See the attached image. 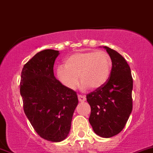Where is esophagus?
<instances>
[{
  "instance_id": "esophagus-1",
  "label": "esophagus",
  "mask_w": 153,
  "mask_h": 153,
  "mask_svg": "<svg viewBox=\"0 0 153 153\" xmlns=\"http://www.w3.org/2000/svg\"><path fill=\"white\" fill-rule=\"evenodd\" d=\"M78 100L80 102H84L85 101V96H82V95H78Z\"/></svg>"
}]
</instances>
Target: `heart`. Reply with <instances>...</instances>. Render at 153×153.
I'll return each instance as SVG.
<instances>
[{"mask_svg": "<svg viewBox=\"0 0 153 153\" xmlns=\"http://www.w3.org/2000/svg\"><path fill=\"white\" fill-rule=\"evenodd\" d=\"M111 68V59L103 51L77 52L65 59V66L57 68V75L63 85L71 90L78 86V76L82 88L96 89L107 82Z\"/></svg>", "mask_w": 153, "mask_h": 153, "instance_id": "1", "label": "heart"}]
</instances>
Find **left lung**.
Masks as SVG:
<instances>
[{
  "label": "left lung",
  "mask_w": 153,
  "mask_h": 153,
  "mask_svg": "<svg viewBox=\"0 0 153 153\" xmlns=\"http://www.w3.org/2000/svg\"><path fill=\"white\" fill-rule=\"evenodd\" d=\"M112 61L109 78L103 86L86 96L91 112L89 122L99 136L109 138L118 134L132 110L133 79L125 59L117 51L103 47Z\"/></svg>",
  "instance_id": "obj_1"
}]
</instances>
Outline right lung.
<instances>
[{"instance_id":"1","label":"right lung","mask_w":153,"mask_h":153,"mask_svg":"<svg viewBox=\"0 0 153 153\" xmlns=\"http://www.w3.org/2000/svg\"><path fill=\"white\" fill-rule=\"evenodd\" d=\"M59 54L54 50L36 53L24 65L20 82L24 113L33 128L42 138L55 143L68 137L78 103L76 92L54 75Z\"/></svg>"}]
</instances>
